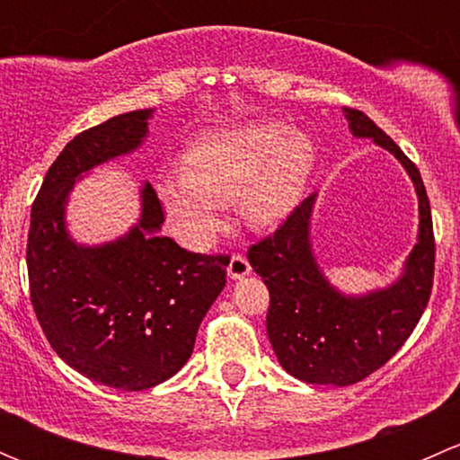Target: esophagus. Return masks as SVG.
I'll list each match as a JSON object with an SVG mask.
<instances>
[{"mask_svg":"<svg viewBox=\"0 0 460 460\" xmlns=\"http://www.w3.org/2000/svg\"><path fill=\"white\" fill-rule=\"evenodd\" d=\"M249 273H252V264H249V260L244 258L243 253H235L229 262V278L240 280V278L249 276Z\"/></svg>","mask_w":460,"mask_h":460,"instance_id":"34e87169","label":"esophagus"}]
</instances>
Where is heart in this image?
I'll return each instance as SVG.
<instances>
[{
    "label": "heart",
    "mask_w": 460,
    "mask_h": 460,
    "mask_svg": "<svg viewBox=\"0 0 460 460\" xmlns=\"http://www.w3.org/2000/svg\"><path fill=\"white\" fill-rule=\"evenodd\" d=\"M316 166V144L280 119H253L200 136L184 153L182 173L155 189L175 234L204 247L222 226L225 202L238 198L244 220L271 226L294 211Z\"/></svg>",
    "instance_id": "1"
}]
</instances>
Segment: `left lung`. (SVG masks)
<instances>
[{
  "instance_id": "8db88e82",
  "label": "left lung",
  "mask_w": 460,
  "mask_h": 460,
  "mask_svg": "<svg viewBox=\"0 0 460 460\" xmlns=\"http://www.w3.org/2000/svg\"><path fill=\"white\" fill-rule=\"evenodd\" d=\"M354 137H372L405 166L419 196V243L401 278L385 289L345 296L329 285L312 252L316 193L305 198L278 231L249 249L269 289L267 336L285 372L312 385H354L383 367L423 316L434 282V229L423 178L385 131L356 109H342Z\"/></svg>"
}]
</instances>
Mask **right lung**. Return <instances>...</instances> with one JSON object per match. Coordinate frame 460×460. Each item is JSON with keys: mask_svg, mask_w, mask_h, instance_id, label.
<instances>
[{"mask_svg": "<svg viewBox=\"0 0 460 460\" xmlns=\"http://www.w3.org/2000/svg\"><path fill=\"white\" fill-rule=\"evenodd\" d=\"M151 115H115L64 146L32 202L26 247L31 303L46 341L68 367L122 392L155 387L184 367L229 264V256L187 252L160 235L164 211L148 182L127 235L97 247L68 235L64 216L77 180L136 151Z\"/></svg>", "mask_w": 460, "mask_h": 460, "instance_id": "obj_1", "label": "right lung"}]
</instances>
